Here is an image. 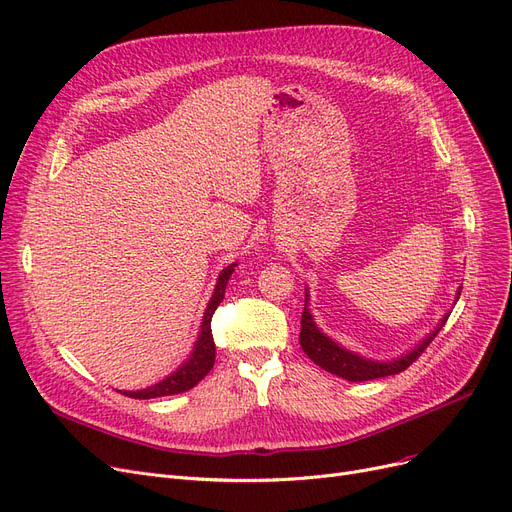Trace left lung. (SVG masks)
<instances>
[{"mask_svg": "<svg viewBox=\"0 0 512 512\" xmlns=\"http://www.w3.org/2000/svg\"><path fill=\"white\" fill-rule=\"evenodd\" d=\"M458 295H460V291H458ZM447 318H449V314H445L441 323L437 325V329H434L430 335H426L424 342H420L411 352L403 354L401 358H394V361H388V363H377V361H369V358H363V356H358V354L342 348L339 344H335L333 339H329L325 333H320L318 327L314 325V318H312L310 310H308V295H306L304 314H301L299 344L310 356V361H314L325 371L344 377V380H348V382H367V380H377V377L401 373L409 365L418 361V356L430 346L432 339L437 337V333L443 329Z\"/></svg>", "mask_w": 512, "mask_h": 512, "instance_id": "8db88e82", "label": "left lung"}]
</instances>
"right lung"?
<instances>
[{
  "label": "right lung",
  "mask_w": 512,
  "mask_h": 512,
  "mask_svg": "<svg viewBox=\"0 0 512 512\" xmlns=\"http://www.w3.org/2000/svg\"><path fill=\"white\" fill-rule=\"evenodd\" d=\"M234 268H236V263L221 270V274L217 278V285H215V293H213L211 301H208V306L202 316L198 342H196L192 354H189L187 361L175 373H170L166 380L149 386L145 390H137V392L124 390L122 392L124 396H130V399H158V396L179 394L185 390H192L204 375H208V371H211L215 365V342H213V331H211V318H213L217 306L223 301L227 280H230Z\"/></svg>",
  "instance_id": "obj_1"
}]
</instances>
